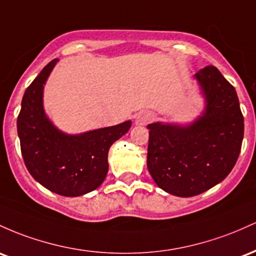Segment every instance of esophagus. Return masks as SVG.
<instances>
[{"label":"esophagus","instance_id":"esophagus-1","mask_svg":"<svg viewBox=\"0 0 256 256\" xmlns=\"http://www.w3.org/2000/svg\"><path fill=\"white\" fill-rule=\"evenodd\" d=\"M152 120H154V114L151 112H148V111H142V112H139L136 116V124L145 126L148 123H150Z\"/></svg>","mask_w":256,"mask_h":256}]
</instances>
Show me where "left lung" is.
Listing matches in <instances>:
<instances>
[{
  "label": "left lung",
  "mask_w": 256,
  "mask_h": 256,
  "mask_svg": "<svg viewBox=\"0 0 256 256\" xmlns=\"http://www.w3.org/2000/svg\"><path fill=\"white\" fill-rule=\"evenodd\" d=\"M206 99L202 116L188 126H148V169L160 188L192 197L222 182L236 164L244 120L236 90L215 66L194 74Z\"/></svg>",
  "instance_id": "obj_1"
}]
</instances>
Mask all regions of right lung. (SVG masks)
I'll list each match as a JSON object with an SVG mask.
<instances>
[{
    "mask_svg": "<svg viewBox=\"0 0 256 256\" xmlns=\"http://www.w3.org/2000/svg\"><path fill=\"white\" fill-rule=\"evenodd\" d=\"M58 59L52 60L26 88L16 128L28 173L46 188L66 197L96 190L108 170L111 145L130 128V120L82 134H65L43 110V88Z\"/></svg>",
    "mask_w": 256,
    "mask_h": 256,
    "instance_id": "obj_1",
    "label": "right lung"
}]
</instances>
